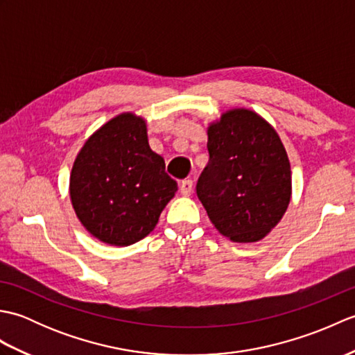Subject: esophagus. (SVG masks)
<instances>
[{
    "instance_id": "obj_1",
    "label": "esophagus",
    "mask_w": 355,
    "mask_h": 355,
    "mask_svg": "<svg viewBox=\"0 0 355 355\" xmlns=\"http://www.w3.org/2000/svg\"><path fill=\"white\" fill-rule=\"evenodd\" d=\"M192 189H193L192 180H183V182L180 183V192H182V195H184V197H189L192 193Z\"/></svg>"
}]
</instances>
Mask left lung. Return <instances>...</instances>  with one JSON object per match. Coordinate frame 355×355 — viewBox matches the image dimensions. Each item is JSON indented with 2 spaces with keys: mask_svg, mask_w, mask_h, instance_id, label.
<instances>
[{
  "mask_svg": "<svg viewBox=\"0 0 355 355\" xmlns=\"http://www.w3.org/2000/svg\"><path fill=\"white\" fill-rule=\"evenodd\" d=\"M209 163L197 195L216 230L233 243H256L282 220L291 198V168L275 128L235 108L207 128Z\"/></svg>",
  "mask_w": 355,
  "mask_h": 355,
  "instance_id": "obj_1",
  "label": "left lung"
}]
</instances>
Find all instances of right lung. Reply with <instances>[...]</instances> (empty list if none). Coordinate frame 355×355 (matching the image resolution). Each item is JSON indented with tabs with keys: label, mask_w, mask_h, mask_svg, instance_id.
<instances>
[{
	"label": "right lung",
	"mask_w": 355,
	"mask_h": 355,
	"mask_svg": "<svg viewBox=\"0 0 355 355\" xmlns=\"http://www.w3.org/2000/svg\"><path fill=\"white\" fill-rule=\"evenodd\" d=\"M177 182L149 148L146 120L123 112L89 135L70 173V198L82 225L105 244L126 247L148 236Z\"/></svg>",
	"instance_id": "1"
}]
</instances>
